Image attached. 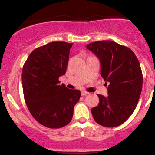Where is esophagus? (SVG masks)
<instances>
[{
	"mask_svg": "<svg viewBox=\"0 0 155 155\" xmlns=\"http://www.w3.org/2000/svg\"><path fill=\"white\" fill-rule=\"evenodd\" d=\"M89 94V93L88 92V91H81V94H82V96H85V95H87V94Z\"/></svg>",
	"mask_w": 155,
	"mask_h": 155,
	"instance_id": "1",
	"label": "esophagus"
}]
</instances>
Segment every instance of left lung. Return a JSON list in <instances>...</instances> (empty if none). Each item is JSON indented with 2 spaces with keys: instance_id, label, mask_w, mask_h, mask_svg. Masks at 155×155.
Wrapping results in <instances>:
<instances>
[{
  "instance_id": "obj_1",
  "label": "left lung",
  "mask_w": 155,
  "mask_h": 155,
  "mask_svg": "<svg viewBox=\"0 0 155 155\" xmlns=\"http://www.w3.org/2000/svg\"><path fill=\"white\" fill-rule=\"evenodd\" d=\"M86 48L99 59L101 76L108 83V95L97 94L98 104L91 109L93 118L103 127H118L137 106L143 78L140 64L133 51L113 41H94Z\"/></svg>"
}]
</instances>
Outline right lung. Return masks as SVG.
<instances>
[{"instance_id":"1","label":"right lung","mask_w":155,"mask_h":155,"mask_svg":"<svg viewBox=\"0 0 155 155\" xmlns=\"http://www.w3.org/2000/svg\"><path fill=\"white\" fill-rule=\"evenodd\" d=\"M73 43L53 41L35 49L24 64L22 84L24 98L33 117L51 129L65 127L71 121L79 90L59 85L67 71Z\"/></svg>"}]
</instances>
